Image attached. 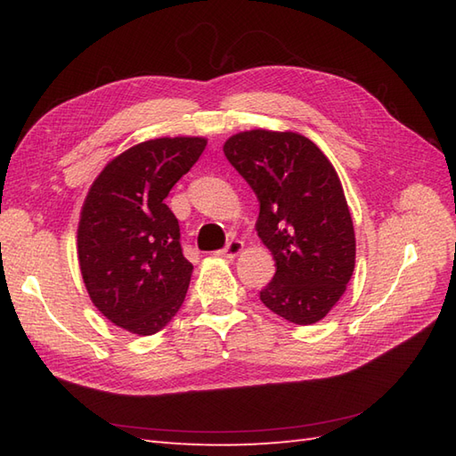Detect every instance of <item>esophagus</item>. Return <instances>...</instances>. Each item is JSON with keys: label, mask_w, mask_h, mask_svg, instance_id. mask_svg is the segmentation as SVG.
<instances>
[{"label": "esophagus", "mask_w": 456, "mask_h": 456, "mask_svg": "<svg viewBox=\"0 0 456 456\" xmlns=\"http://www.w3.org/2000/svg\"><path fill=\"white\" fill-rule=\"evenodd\" d=\"M243 248H245V243H243V240L233 239V240H229L225 248L221 250V255H225L227 258H235V256H239L240 253H243Z\"/></svg>", "instance_id": "1"}]
</instances>
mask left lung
I'll return each mask as SVG.
<instances>
[{
    "label": "left lung",
    "mask_w": 456,
    "mask_h": 456,
    "mask_svg": "<svg viewBox=\"0 0 456 456\" xmlns=\"http://www.w3.org/2000/svg\"><path fill=\"white\" fill-rule=\"evenodd\" d=\"M223 152L256 193V233L276 260L260 299L296 325L322 322L345 294L356 255L351 211L333 164L292 131L237 133Z\"/></svg>",
    "instance_id": "1"
}]
</instances>
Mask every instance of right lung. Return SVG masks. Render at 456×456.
I'll return each mask as SVG.
<instances>
[{
    "instance_id": "obj_1",
    "label": "right lung",
    "mask_w": 456,
    "mask_h": 456,
    "mask_svg": "<svg viewBox=\"0 0 456 456\" xmlns=\"http://www.w3.org/2000/svg\"><path fill=\"white\" fill-rule=\"evenodd\" d=\"M206 144L203 137L134 144L108 162L86 196L78 223L84 284L92 304L125 331L154 335L183 304L193 266L164 200Z\"/></svg>"
}]
</instances>
